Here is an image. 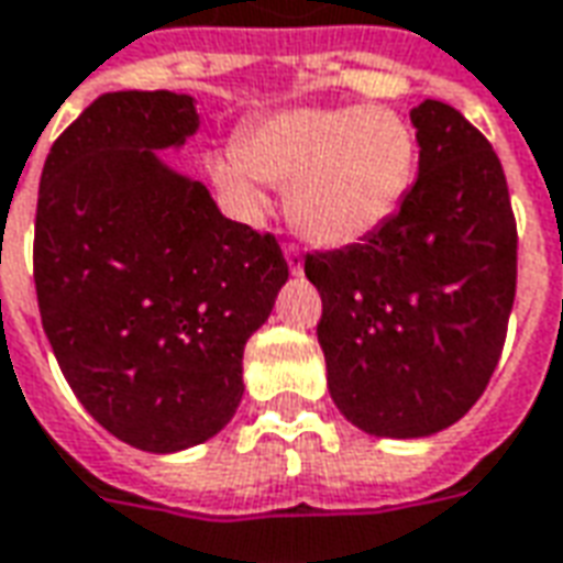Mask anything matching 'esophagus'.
Returning a JSON list of instances; mask_svg holds the SVG:
<instances>
[{
  "instance_id": "obj_1",
  "label": "esophagus",
  "mask_w": 563,
  "mask_h": 563,
  "mask_svg": "<svg viewBox=\"0 0 563 563\" xmlns=\"http://www.w3.org/2000/svg\"><path fill=\"white\" fill-rule=\"evenodd\" d=\"M283 255H286V265H289V271H292L295 277H298V274L305 271V258H301V253H298L295 246H286V250H283Z\"/></svg>"
}]
</instances>
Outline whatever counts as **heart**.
<instances>
[{"instance_id":"1","label":"heart","mask_w":563,"mask_h":563,"mask_svg":"<svg viewBox=\"0 0 563 563\" xmlns=\"http://www.w3.org/2000/svg\"><path fill=\"white\" fill-rule=\"evenodd\" d=\"M415 173L418 136L384 106L280 109L210 158L213 183L241 213H265V183L286 186L295 231L329 250L368 241L387 225Z\"/></svg>"}]
</instances>
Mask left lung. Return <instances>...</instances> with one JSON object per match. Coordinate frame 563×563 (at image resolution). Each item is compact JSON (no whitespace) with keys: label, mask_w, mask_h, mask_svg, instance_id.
Returning <instances> with one entry per match:
<instances>
[{"label":"left lung","mask_w":563,"mask_h":563,"mask_svg":"<svg viewBox=\"0 0 563 563\" xmlns=\"http://www.w3.org/2000/svg\"><path fill=\"white\" fill-rule=\"evenodd\" d=\"M418 183L368 241L305 258L329 393L368 435L423 439L457 423L497 368L515 301L518 234L500 158L457 109L423 100Z\"/></svg>","instance_id":"obj_1"}]
</instances>
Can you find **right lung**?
<instances>
[{"mask_svg": "<svg viewBox=\"0 0 563 563\" xmlns=\"http://www.w3.org/2000/svg\"><path fill=\"white\" fill-rule=\"evenodd\" d=\"M200 128L195 97L115 90L57 136L38 183L33 277L63 377L115 439L152 454L225 430L243 347L289 265L161 161Z\"/></svg>", "mask_w": 563, "mask_h": 563, "instance_id": "1", "label": "right lung"}]
</instances>
